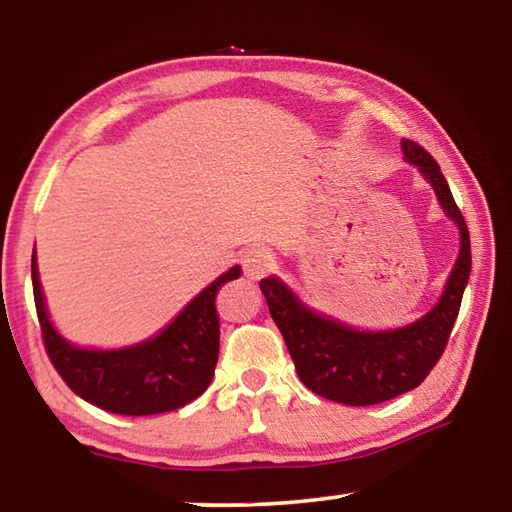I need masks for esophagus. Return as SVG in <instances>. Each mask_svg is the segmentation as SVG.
<instances>
[{
	"label": "esophagus",
	"mask_w": 512,
	"mask_h": 512,
	"mask_svg": "<svg viewBox=\"0 0 512 512\" xmlns=\"http://www.w3.org/2000/svg\"><path fill=\"white\" fill-rule=\"evenodd\" d=\"M271 262L273 257L264 246H253L241 255V266H244V273L250 280H259L271 268Z\"/></svg>",
	"instance_id": "esophagus-1"
}]
</instances>
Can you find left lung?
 I'll use <instances>...</instances> for the list:
<instances>
[{"mask_svg":"<svg viewBox=\"0 0 512 512\" xmlns=\"http://www.w3.org/2000/svg\"><path fill=\"white\" fill-rule=\"evenodd\" d=\"M402 151L436 189L443 210L461 230V255L449 275L443 298L427 316L395 332H359L302 307L275 277L259 282L300 381L309 391L339 404L370 406L420 386L443 357L461 309L465 284L470 280V232L443 171L418 142L404 137Z\"/></svg>","mask_w":512,"mask_h":512,"instance_id":"left-lung-1","label":"left lung"}]
</instances>
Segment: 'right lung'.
<instances>
[{
    "instance_id": "add662e5",
    "label": "right lung",
    "mask_w": 512,
    "mask_h": 512,
    "mask_svg": "<svg viewBox=\"0 0 512 512\" xmlns=\"http://www.w3.org/2000/svg\"><path fill=\"white\" fill-rule=\"evenodd\" d=\"M31 277L47 357L85 402L117 415H155L176 411L207 391L219 359L214 298L225 282L237 280L239 266L216 277L155 339L115 352L79 350L58 336L40 291L36 253L31 257Z\"/></svg>"
}]
</instances>
